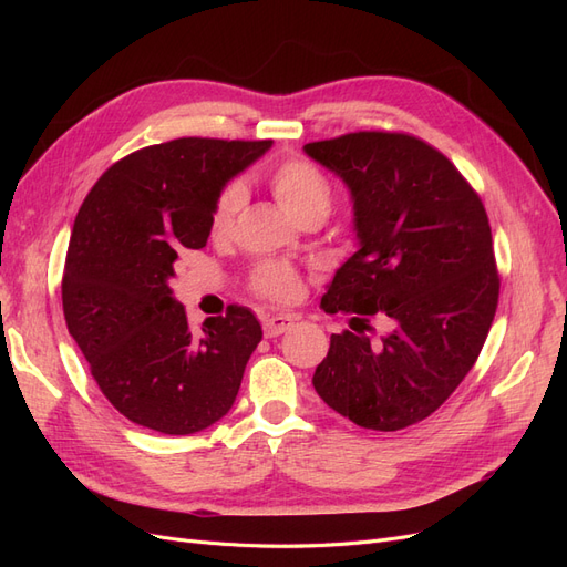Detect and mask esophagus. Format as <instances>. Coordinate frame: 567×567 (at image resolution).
<instances>
[{"instance_id": "34e87169", "label": "esophagus", "mask_w": 567, "mask_h": 567, "mask_svg": "<svg viewBox=\"0 0 567 567\" xmlns=\"http://www.w3.org/2000/svg\"><path fill=\"white\" fill-rule=\"evenodd\" d=\"M293 326H296V317H290V315H271L262 321V329H265L267 338H277V336L293 329Z\"/></svg>"}]
</instances>
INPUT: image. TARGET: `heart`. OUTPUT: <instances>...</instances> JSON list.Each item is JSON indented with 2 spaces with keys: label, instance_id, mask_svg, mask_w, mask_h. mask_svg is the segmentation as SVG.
Listing matches in <instances>:
<instances>
[{
  "label": "heart",
  "instance_id": "b5f03b06",
  "mask_svg": "<svg viewBox=\"0 0 567 567\" xmlns=\"http://www.w3.org/2000/svg\"><path fill=\"white\" fill-rule=\"evenodd\" d=\"M267 184L281 208L298 221L323 219L333 208V184L321 167L305 158H286L269 167ZM244 208L241 184H227L217 194L210 213V234L227 238L234 231L236 217ZM250 286L257 296L269 300H293L300 290L298 274L281 262L257 265Z\"/></svg>",
  "mask_w": 567,
  "mask_h": 567
}]
</instances>
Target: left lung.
<instances>
[{
  "instance_id": "8db88e82",
  "label": "left lung",
  "mask_w": 567,
  "mask_h": 567,
  "mask_svg": "<svg viewBox=\"0 0 567 567\" xmlns=\"http://www.w3.org/2000/svg\"><path fill=\"white\" fill-rule=\"evenodd\" d=\"M305 153L354 203L359 250L323 312L392 319L379 346L359 329L333 333L315 390L357 425L402 431L444 404L485 346L499 302L485 205L447 156L404 132H350Z\"/></svg>"
}]
</instances>
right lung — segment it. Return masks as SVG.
I'll list each match as a JSON object with an SVG mask.
<instances>
[{
    "mask_svg": "<svg viewBox=\"0 0 567 567\" xmlns=\"http://www.w3.org/2000/svg\"><path fill=\"white\" fill-rule=\"evenodd\" d=\"M271 146L182 136L113 163L75 217L61 281L68 331L136 425L192 435L231 409L262 326L248 307L188 329L169 279L208 244L217 194Z\"/></svg>",
    "mask_w": 567,
    "mask_h": 567,
    "instance_id": "right-lung-1",
    "label": "right lung"
}]
</instances>
